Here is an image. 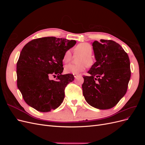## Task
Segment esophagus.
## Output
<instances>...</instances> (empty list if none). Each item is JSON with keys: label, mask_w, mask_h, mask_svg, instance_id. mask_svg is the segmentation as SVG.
Here are the masks:
<instances>
[{"label": "esophagus", "mask_w": 145, "mask_h": 145, "mask_svg": "<svg viewBox=\"0 0 145 145\" xmlns=\"http://www.w3.org/2000/svg\"><path fill=\"white\" fill-rule=\"evenodd\" d=\"M73 75H74V78H77L78 76H80V74H73Z\"/></svg>", "instance_id": "esophagus-1"}]
</instances>
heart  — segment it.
Instances as JSON below:
<instances>
[{
	"mask_svg": "<svg viewBox=\"0 0 145 145\" xmlns=\"http://www.w3.org/2000/svg\"><path fill=\"white\" fill-rule=\"evenodd\" d=\"M93 47L88 43H80L74 48V54L80 55L78 59L77 65L69 64L66 65L64 68L65 73L67 74H79L84 71L86 67H91L94 64V60L92 56ZM72 59V54L70 50L66 51L63 56V62L68 63Z\"/></svg>",
	"mask_w": 145,
	"mask_h": 145,
	"instance_id": "obj_1",
	"label": "heart"
}]
</instances>
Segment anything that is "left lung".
<instances>
[{
	"instance_id": "8db88e82",
	"label": "left lung",
	"mask_w": 145,
	"mask_h": 145,
	"mask_svg": "<svg viewBox=\"0 0 145 145\" xmlns=\"http://www.w3.org/2000/svg\"><path fill=\"white\" fill-rule=\"evenodd\" d=\"M96 62L83 76V94L91 106L99 109L113 108L125 95L131 77L130 61L123 48L111 40L94 41Z\"/></svg>"
}]
</instances>
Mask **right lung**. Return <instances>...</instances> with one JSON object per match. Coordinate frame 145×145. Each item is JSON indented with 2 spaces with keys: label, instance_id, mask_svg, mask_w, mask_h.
<instances>
[{
  "label": "right lung",
  "instance_id": "add662e5",
  "mask_svg": "<svg viewBox=\"0 0 145 145\" xmlns=\"http://www.w3.org/2000/svg\"><path fill=\"white\" fill-rule=\"evenodd\" d=\"M76 40L47 37L29 42L17 63V85L29 106L46 112L58 108L65 97V87L74 80L72 74L62 75L63 56ZM51 75L58 77L51 80Z\"/></svg>",
  "mask_w": 145,
  "mask_h": 145
}]
</instances>
